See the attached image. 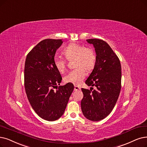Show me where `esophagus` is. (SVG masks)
I'll return each mask as SVG.
<instances>
[{
  "label": "esophagus",
  "mask_w": 147,
  "mask_h": 147,
  "mask_svg": "<svg viewBox=\"0 0 147 147\" xmlns=\"http://www.w3.org/2000/svg\"><path fill=\"white\" fill-rule=\"evenodd\" d=\"M80 89H81V88L79 86H75V87H74V90L75 91H77V90H79Z\"/></svg>",
  "instance_id": "34e87169"
}]
</instances>
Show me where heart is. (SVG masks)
<instances>
[{
  "instance_id": "b5f03b06",
  "label": "heart",
  "mask_w": 147,
  "mask_h": 147,
  "mask_svg": "<svg viewBox=\"0 0 147 147\" xmlns=\"http://www.w3.org/2000/svg\"><path fill=\"white\" fill-rule=\"evenodd\" d=\"M66 59L70 60L75 58L74 64L77 67L64 77V81L67 83L80 84L86 76V70L90 71L95 66L96 55L94 50L89 47H84L76 43L68 44L63 51ZM60 56L55 55L53 58L55 67L61 73L65 72L67 60Z\"/></svg>"
}]
</instances>
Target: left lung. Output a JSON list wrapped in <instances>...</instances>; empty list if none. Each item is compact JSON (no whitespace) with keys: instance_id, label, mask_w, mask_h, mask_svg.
Wrapping results in <instances>:
<instances>
[{"instance_id":"8db88e82","label":"left lung","mask_w":147,"mask_h":147,"mask_svg":"<svg viewBox=\"0 0 147 147\" xmlns=\"http://www.w3.org/2000/svg\"><path fill=\"white\" fill-rule=\"evenodd\" d=\"M86 40L95 47L96 61L85 83L96 86V89L82 88L81 107L87 119L98 121L111 113L118 100L121 89V66L118 57L107 42L96 38Z\"/></svg>"}]
</instances>
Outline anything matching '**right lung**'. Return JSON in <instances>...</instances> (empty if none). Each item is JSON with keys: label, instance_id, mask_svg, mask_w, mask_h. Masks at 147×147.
<instances>
[{"label": "right lung", "instance_id": "1", "mask_svg": "<svg viewBox=\"0 0 147 147\" xmlns=\"http://www.w3.org/2000/svg\"><path fill=\"white\" fill-rule=\"evenodd\" d=\"M63 42L61 39L41 41L25 60L24 84L28 101L40 118L48 121L63 115L74 89L72 83L57 87L62 77L54 65L53 58Z\"/></svg>", "mask_w": 147, "mask_h": 147}]
</instances>
